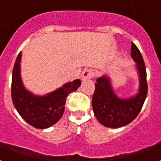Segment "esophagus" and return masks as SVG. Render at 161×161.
<instances>
[{
	"label": "esophagus",
	"mask_w": 161,
	"mask_h": 161,
	"mask_svg": "<svg viewBox=\"0 0 161 161\" xmlns=\"http://www.w3.org/2000/svg\"><path fill=\"white\" fill-rule=\"evenodd\" d=\"M95 76L94 70L92 69H86L83 71L82 73V79L83 80H86L88 78H91Z\"/></svg>",
	"instance_id": "esophagus-1"
}]
</instances>
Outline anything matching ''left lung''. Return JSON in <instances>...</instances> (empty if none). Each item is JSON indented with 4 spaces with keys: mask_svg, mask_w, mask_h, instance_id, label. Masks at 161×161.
Segmentation results:
<instances>
[{
    "mask_svg": "<svg viewBox=\"0 0 161 161\" xmlns=\"http://www.w3.org/2000/svg\"><path fill=\"white\" fill-rule=\"evenodd\" d=\"M131 56L137 63L140 76V90L138 94L128 99L118 98L112 90L107 77H98L95 84L92 97L93 111L98 121L105 127L120 128L135 120L147 95V71L142 53L134 43H131Z\"/></svg>",
    "mask_w": 161,
    "mask_h": 161,
    "instance_id": "left-lung-1",
    "label": "left lung"
}]
</instances>
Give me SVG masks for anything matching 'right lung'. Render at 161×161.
<instances>
[{
	"mask_svg": "<svg viewBox=\"0 0 161 161\" xmlns=\"http://www.w3.org/2000/svg\"><path fill=\"white\" fill-rule=\"evenodd\" d=\"M21 52L18 54L12 75L13 103L20 116L31 126L37 128H47L59 121L64 111L68 95L80 86L79 79L64 84L45 97H37L24 88L20 78Z\"/></svg>",
	"mask_w": 161,
	"mask_h": 161,
	"instance_id": "obj_1",
	"label": "right lung"
}]
</instances>
